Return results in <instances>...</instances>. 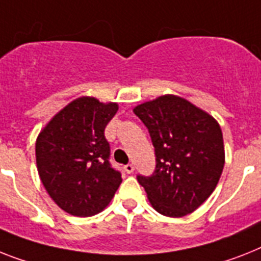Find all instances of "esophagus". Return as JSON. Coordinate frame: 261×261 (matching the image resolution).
<instances>
[{"label":"esophagus","mask_w":261,"mask_h":261,"mask_svg":"<svg viewBox=\"0 0 261 261\" xmlns=\"http://www.w3.org/2000/svg\"><path fill=\"white\" fill-rule=\"evenodd\" d=\"M124 171H125L126 173H132V172L135 171V165H133V164H126L125 167H124Z\"/></svg>","instance_id":"esophagus-1"}]
</instances>
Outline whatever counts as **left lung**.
Listing matches in <instances>:
<instances>
[{
  "label": "left lung",
  "mask_w": 261,
  "mask_h": 261,
  "mask_svg": "<svg viewBox=\"0 0 261 261\" xmlns=\"http://www.w3.org/2000/svg\"><path fill=\"white\" fill-rule=\"evenodd\" d=\"M152 139L156 168L137 174L154 210L181 217L215 191L224 168L223 133L216 120L181 97L161 96L133 109Z\"/></svg>",
  "instance_id": "left-lung-1"
}]
</instances>
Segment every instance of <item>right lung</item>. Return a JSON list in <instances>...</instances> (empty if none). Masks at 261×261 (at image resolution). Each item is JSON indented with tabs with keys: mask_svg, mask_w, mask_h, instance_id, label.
<instances>
[{
	"mask_svg": "<svg viewBox=\"0 0 261 261\" xmlns=\"http://www.w3.org/2000/svg\"><path fill=\"white\" fill-rule=\"evenodd\" d=\"M117 104L80 97L60 111L36 143L38 174L49 196L61 210L87 217L101 212L121 184L112 167L105 126Z\"/></svg>",
	"mask_w": 261,
	"mask_h": 261,
	"instance_id": "right-lung-1",
	"label": "right lung"
}]
</instances>
